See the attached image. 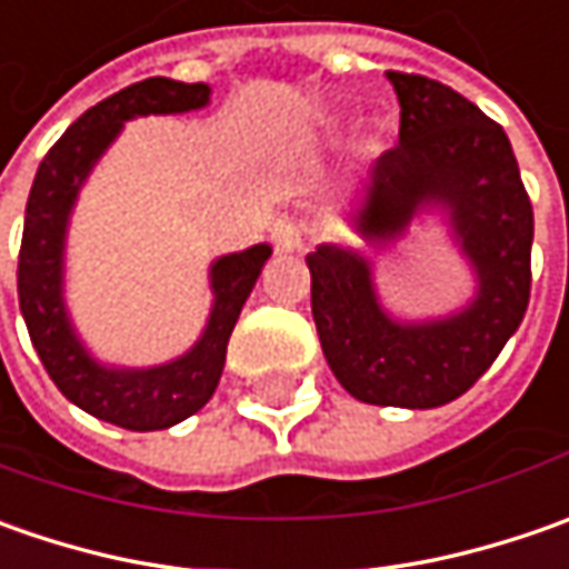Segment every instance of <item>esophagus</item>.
Listing matches in <instances>:
<instances>
[{"label": "esophagus", "mask_w": 569, "mask_h": 569, "mask_svg": "<svg viewBox=\"0 0 569 569\" xmlns=\"http://www.w3.org/2000/svg\"><path fill=\"white\" fill-rule=\"evenodd\" d=\"M272 243L278 252H295L300 247V228H297L295 221H288V218L274 221Z\"/></svg>", "instance_id": "obj_1"}]
</instances>
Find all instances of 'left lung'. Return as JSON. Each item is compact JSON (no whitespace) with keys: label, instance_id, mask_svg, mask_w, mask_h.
Listing matches in <instances>:
<instances>
[{"label":"left lung","instance_id":"1","mask_svg":"<svg viewBox=\"0 0 569 569\" xmlns=\"http://www.w3.org/2000/svg\"><path fill=\"white\" fill-rule=\"evenodd\" d=\"M386 78L402 107L399 144L370 170L351 224L367 243H389L421 211H447L478 291L452 317L399 322L380 307L361 252L326 243L307 256L310 303L322 355L355 399L437 408L478 382L526 317L536 221L510 139L491 117L433 78Z\"/></svg>","mask_w":569,"mask_h":569}]
</instances>
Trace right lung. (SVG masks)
Instances as JSON below:
<instances>
[{
	"label": "right lung",
	"instance_id": "obj_1",
	"mask_svg": "<svg viewBox=\"0 0 569 569\" xmlns=\"http://www.w3.org/2000/svg\"><path fill=\"white\" fill-rule=\"evenodd\" d=\"M208 94L211 88L202 81L187 84L173 78H144L100 100L98 107L81 113L47 151L28 196L18 252V303L33 348L50 380L69 402L126 430H164L180 425L214 396L224 370L230 332L266 259L272 256V247L259 243L211 262L214 303L202 339L177 361L148 370H129L94 361L69 322L62 300L66 228L78 189L88 180L100 154L120 136L122 122L148 113L199 110L208 103Z\"/></svg>",
	"mask_w": 569,
	"mask_h": 569
}]
</instances>
